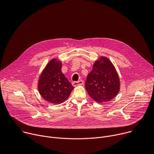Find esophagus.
<instances>
[{"label":"esophagus","mask_w":154,"mask_h":154,"mask_svg":"<svg viewBox=\"0 0 154 154\" xmlns=\"http://www.w3.org/2000/svg\"><path fill=\"white\" fill-rule=\"evenodd\" d=\"M83 83H84L83 80H79L78 82H72V85L74 86H76L77 85H82L83 84Z\"/></svg>","instance_id":"34e87169"}]
</instances>
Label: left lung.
<instances>
[{
	"label": "left lung",
	"mask_w": 154,
	"mask_h": 154,
	"mask_svg": "<svg viewBox=\"0 0 154 154\" xmlns=\"http://www.w3.org/2000/svg\"><path fill=\"white\" fill-rule=\"evenodd\" d=\"M118 74L108 58L101 57L87 76L85 88L90 96L99 103L113 99L119 91Z\"/></svg>",
	"instance_id": "8db88e82"
}]
</instances>
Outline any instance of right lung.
<instances>
[{"instance_id":"right-lung-1","label":"right lung","mask_w":154,"mask_h":154,"mask_svg":"<svg viewBox=\"0 0 154 154\" xmlns=\"http://www.w3.org/2000/svg\"><path fill=\"white\" fill-rule=\"evenodd\" d=\"M61 64L55 58L51 60L42 71L38 83L42 98L54 104L64 102L74 88L61 72Z\"/></svg>"}]
</instances>
